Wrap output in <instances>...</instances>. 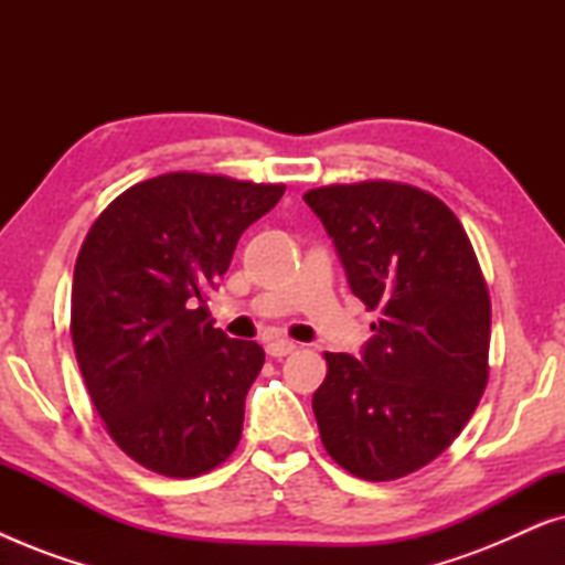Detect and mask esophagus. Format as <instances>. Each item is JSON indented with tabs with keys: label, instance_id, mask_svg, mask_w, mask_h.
Here are the masks:
<instances>
[{
	"label": "esophagus",
	"instance_id": "34e87169",
	"mask_svg": "<svg viewBox=\"0 0 565 565\" xmlns=\"http://www.w3.org/2000/svg\"><path fill=\"white\" fill-rule=\"evenodd\" d=\"M298 350L296 342H290V339H273V342H267V354L269 358H288Z\"/></svg>",
	"mask_w": 565,
	"mask_h": 565
}]
</instances>
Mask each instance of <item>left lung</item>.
Returning a JSON list of instances; mask_svg holds the SVG:
<instances>
[{
    "label": "left lung",
    "instance_id": "obj_1",
    "mask_svg": "<svg viewBox=\"0 0 565 565\" xmlns=\"http://www.w3.org/2000/svg\"><path fill=\"white\" fill-rule=\"evenodd\" d=\"M303 200L337 246L375 334L362 358L327 352L313 414L327 452L365 481L443 455L489 383L491 300L473 244L443 200L388 180L327 184Z\"/></svg>",
    "mask_w": 565,
    "mask_h": 565
}]
</instances>
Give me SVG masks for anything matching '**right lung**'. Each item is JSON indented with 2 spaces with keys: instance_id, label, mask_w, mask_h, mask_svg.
<instances>
[{
  "instance_id": "right-lung-1",
  "label": "right lung",
  "mask_w": 565,
  "mask_h": 565,
  "mask_svg": "<svg viewBox=\"0 0 565 565\" xmlns=\"http://www.w3.org/2000/svg\"><path fill=\"white\" fill-rule=\"evenodd\" d=\"M285 184L169 172L138 182L92 223L74 267L72 342L92 404L128 458L195 478L236 450L257 342L207 319L238 236Z\"/></svg>"
}]
</instances>
